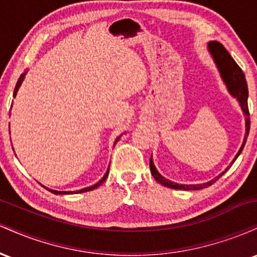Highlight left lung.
Masks as SVG:
<instances>
[{"label":"left lung","mask_w":257,"mask_h":257,"mask_svg":"<svg viewBox=\"0 0 257 257\" xmlns=\"http://www.w3.org/2000/svg\"><path fill=\"white\" fill-rule=\"evenodd\" d=\"M208 52L210 53L211 58H213L215 65H216L217 70H219L221 79L225 83L227 90L231 94L234 99H237V101L239 102V106L243 111V114L245 116V134H244V140L243 144H241L239 151L237 152L235 157L233 158L228 167L223 170L222 173L219 174L217 176H215L214 179H211L210 181L204 182V184H197V185H182L178 184V182L170 181L162 176L156 168L155 163H153V159L151 156V159H150V169H151V174L153 178L156 179V181L159 182L161 185L166 186V187L174 188V190H200V188H204L214 184L220 176H222L227 170L231 168V166L234 163L235 159L238 158V156L240 155L241 151H243L244 146H245L247 135H249V129H250V118H249V108H247V96H249V91H247V84L246 79L244 72L241 71V69L238 66L237 63L233 60V58L229 55V53L226 51L225 47L222 44L216 42V41H211V42L208 43Z\"/></svg>","instance_id":"obj_1"}]
</instances>
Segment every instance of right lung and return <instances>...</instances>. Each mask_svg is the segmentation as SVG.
I'll return each mask as SVG.
<instances>
[{
	"mask_svg": "<svg viewBox=\"0 0 257 257\" xmlns=\"http://www.w3.org/2000/svg\"><path fill=\"white\" fill-rule=\"evenodd\" d=\"M26 73H28V71L23 72L22 75H20L19 79H18V82H17V85H16V88H14V93H13V96H14V98H16V96H17V93H18V90H19L20 85H22V84H23V82H24V79H25V76H26ZM12 106H13V105H12ZM10 134H11V133H10ZM119 138H120V137H118V138L116 139V140H114V144H113V146L116 145V143H117V141L119 140ZM108 173H110V166H108L107 170H106L105 175L102 176L101 180H99V181L96 182V184L91 185V186H89V187L82 188V190H79V191H67V192H66V191H55V190H51V188L46 187V186H43V187H44V188H47V190H48L49 192H52V193H54V194H72V193H82V192H88V191H91V190H94V188L99 187V186L101 185L102 182H105V180L107 179V176H108Z\"/></svg>",
	"mask_w": 257,
	"mask_h": 257,
	"instance_id": "obj_1",
	"label": "right lung"
}]
</instances>
